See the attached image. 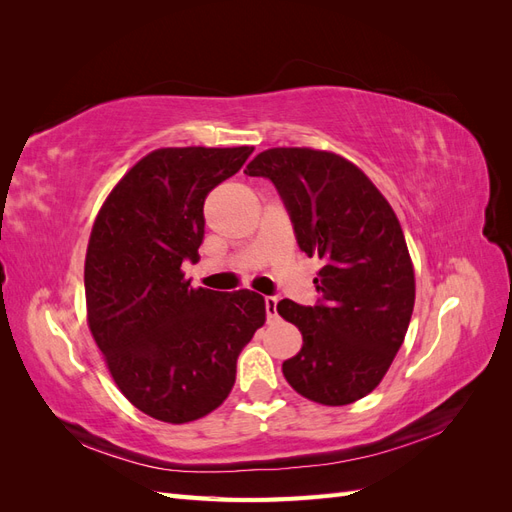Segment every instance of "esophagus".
I'll return each mask as SVG.
<instances>
[{"label": "esophagus", "instance_id": "obj_1", "mask_svg": "<svg viewBox=\"0 0 512 512\" xmlns=\"http://www.w3.org/2000/svg\"><path fill=\"white\" fill-rule=\"evenodd\" d=\"M265 312L269 320L277 318V299L275 297H265Z\"/></svg>", "mask_w": 512, "mask_h": 512}]
</instances>
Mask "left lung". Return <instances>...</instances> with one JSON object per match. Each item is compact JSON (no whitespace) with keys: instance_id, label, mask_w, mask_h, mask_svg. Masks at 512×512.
Here are the masks:
<instances>
[{"instance_id":"1","label":"left lung","mask_w":512,"mask_h":512,"mask_svg":"<svg viewBox=\"0 0 512 512\" xmlns=\"http://www.w3.org/2000/svg\"><path fill=\"white\" fill-rule=\"evenodd\" d=\"M245 175L275 183L299 247L324 262L318 305L277 303L303 335L284 378L316 404H354L382 382L412 318L414 267L397 215L359 166L331 151L273 147Z\"/></svg>"}]
</instances>
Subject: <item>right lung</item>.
<instances>
[{"label":"right lung","mask_w":512,"mask_h":512,"mask_svg":"<svg viewBox=\"0 0 512 512\" xmlns=\"http://www.w3.org/2000/svg\"><path fill=\"white\" fill-rule=\"evenodd\" d=\"M254 147H164L138 160L106 196L85 256L87 324L134 408L183 425L224 404L243 346L265 324L252 290L192 288L207 194Z\"/></svg>","instance_id":"right-lung-1"}]
</instances>
